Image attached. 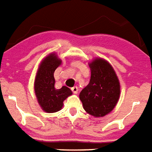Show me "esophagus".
I'll use <instances>...</instances> for the list:
<instances>
[{"mask_svg":"<svg viewBox=\"0 0 152 152\" xmlns=\"http://www.w3.org/2000/svg\"><path fill=\"white\" fill-rule=\"evenodd\" d=\"M71 90H72V91L74 92V94H77L78 91V88L77 86H74V87H73V88H71Z\"/></svg>","mask_w":152,"mask_h":152,"instance_id":"esophagus-1","label":"esophagus"}]
</instances>
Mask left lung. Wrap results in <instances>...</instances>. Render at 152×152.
Returning a JSON list of instances; mask_svg holds the SVG:
<instances>
[{
  "label": "left lung",
  "instance_id": "left-lung-1",
  "mask_svg": "<svg viewBox=\"0 0 152 152\" xmlns=\"http://www.w3.org/2000/svg\"><path fill=\"white\" fill-rule=\"evenodd\" d=\"M91 79L79 94L83 109L94 117H103L111 112L119 101L120 85L110 64L96 58L89 64Z\"/></svg>",
  "mask_w": 152,
  "mask_h": 152
}]
</instances>
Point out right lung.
Instances as JSON below:
<instances>
[{"instance_id": "add662e5", "label": "right lung", "mask_w": 152, "mask_h": 152, "mask_svg": "<svg viewBox=\"0 0 152 152\" xmlns=\"http://www.w3.org/2000/svg\"><path fill=\"white\" fill-rule=\"evenodd\" d=\"M61 62L56 54L50 53L42 61L37 72L34 91L40 106L47 113L59 111L63 107V102L72 95V91L65 86L61 89L55 88L54 73Z\"/></svg>"}]
</instances>
